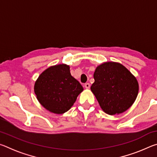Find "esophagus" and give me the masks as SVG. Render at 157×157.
Here are the masks:
<instances>
[{"label":"esophagus","instance_id":"obj_1","mask_svg":"<svg viewBox=\"0 0 157 157\" xmlns=\"http://www.w3.org/2000/svg\"><path fill=\"white\" fill-rule=\"evenodd\" d=\"M84 86L86 89H89L90 88V84L89 83H86L84 84Z\"/></svg>","mask_w":157,"mask_h":157}]
</instances>
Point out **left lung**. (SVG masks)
<instances>
[{"label": "left lung", "mask_w": 157, "mask_h": 157, "mask_svg": "<svg viewBox=\"0 0 157 157\" xmlns=\"http://www.w3.org/2000/svg\"><path fill=\"white\" fill-rule=\"evenodd\" d=\"M91 91L106 113L124 112L134 102L139 93L135 77L121 63L105 62L95 71Z\"/></svg>", "instance_id": "left-lung-1"}]
</instances>
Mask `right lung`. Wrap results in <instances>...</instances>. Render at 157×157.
Masks as SVG:
<instances>
[{"instance_id":"add662e5","label":"right lung","mask_w":157,"mask_h":157,"mask_svg":"<svg viewBox=\"0 0 157 157\" xmlns=\"http://www.w3.org/2000/svg\"><path fill=\"white\" fill-rule=\"evenodd\" d=\"M82 91L83 87L71 75L70 67L66 64L47 68L34 84V93L40 104L57 114L70 109Z\"/></svg>"}]
</instances>
